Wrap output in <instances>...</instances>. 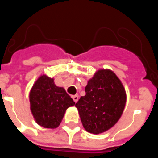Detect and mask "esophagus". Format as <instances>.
I'll use <instances>...</instances> for the list:
<instances>
[{
    "label": "esophagus",
    "instance_id": "obj_1",
    "mask_svg": "<svg viewBox=\"0 0 158 158\" xmlns=\"http://www.w3.org/2000/svg\"><path fill=\"white\" fill-rule=\"evenodd\" d=\"M73 100L74 101V102H78V100H79V96H77V95H74V96H72Z\"/></svg>",
    "mask_w": 158,
    "mask_h": 158
}]
</instances>
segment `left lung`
<instances>
[{
	"instance_id": "1",
	"label": "left lung",
	"mask_w": 158,
	"mask_h": 158,
	"mask_svg": "<svg viewBox=\"0 0 158 158\" xmlns=\"http://www.w3.org/2000/svg\"><path fill=\"white\" fill-rule=\"evenodd\" d=\"M85 96L75 106L86 131L101 134L116 124L126 103L125 89L117 75L109 69H101L86 85Z\"/></svg>"
}]
</instances>
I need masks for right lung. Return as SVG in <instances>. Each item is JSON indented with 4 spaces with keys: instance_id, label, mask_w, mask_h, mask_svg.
<instances>
[{
    "instance_id": "1",
    "label": "right lung",
    "mask_w": 158,
    "mask_h": 158,
    "mask_svg": "<svg viewBox=\"0 0 158 158\" xmlns=\"http://www.w3.org/2000/svg\"><path fill=\"white\" fill-rule=\"evenodd\" d=\"M29 102L36 123L47 129L57 128L66 110L75 104L65 89L56 85L54 79L46 75H41L34 84Z\"/></svg>"
}]
</instances>
